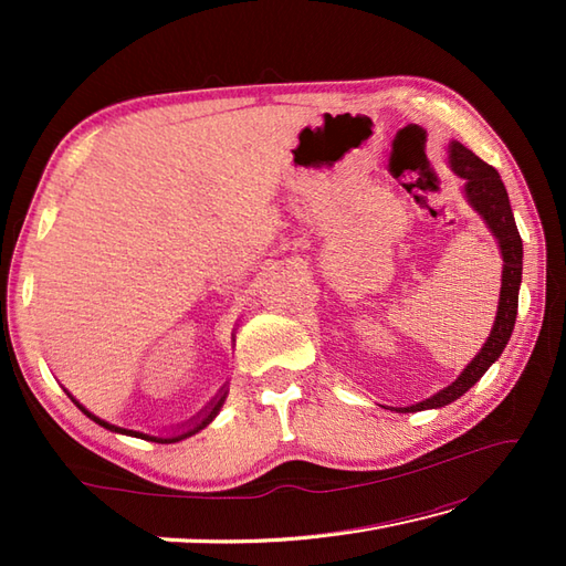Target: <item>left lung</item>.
Instances as JSON below:
<instances>
[{
  "instance_id": "left-lung-1",
  "label": "left lung",
  "mask_w": 566,
  "mask_h": 566,
  "mask_svg": "<svg viewBox=\"0 0 566 566\" xmlns=\"http://www.w3.org/2000/svg\"><path fill=\"white\" fill-rule=\"evenodd\" d=\"M448 165L450 170L464 179V199L469 207H472L491 235L496 238L501 260H503V272H501V294H499V311L494 328H491L486 343L482 350L474 355L472 363H469L460 377H457L448 387L432 394L430 399L399 408V413H416L426 411V408H442L452 401L460 399L474 384L486 375V369L496 363L501 357L503 347L509 345L511 333L515 326V316H518V292H521V280H523V240L518 233V226H515L509 191L501 182V175L494 167L479 160L476 155L464 148L460 140H450L448 146Z\"/></svg>"
}]
</instances>
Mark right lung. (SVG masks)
Returning <instances> with one entry per match:
<instances>
[{
    "label": "right lung",
    "instance_id": "right-lung-1",
    "mask_svg": "<svg viewBox=\"0 0 566 566\" xmlns=\"http://www.w3.org/2000/svg\"><path fill=\"white\" fill-rule=\"evenodd\" d=\"M233 343H235V335H233ZM67 391V389H65ZM67 396L72 399V403H75L80 411L87 416V418H92L94 423H99L102 428H106V430H112V432H122V436H130V438H140V440H150V442H163V444H170V442H179V440H185V438H191L195 436V432H199V430H203L207 428L211 420L219 416V411H221V406H223V401H226V396H228V384H223V387L219 389V394L213 396V399L201 408V411L197 413V416H191L187 423H182L179 428H172V432L170 436H150V432H143V430H130V428H122V426H114V423H109V420H104V418H99V416H94L92 411H87V408H84L75 396H72L70 391H67Z\"/></svg>",
    "mask_w": 566,
    "mask_h": 566
}]
</instances>
